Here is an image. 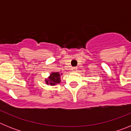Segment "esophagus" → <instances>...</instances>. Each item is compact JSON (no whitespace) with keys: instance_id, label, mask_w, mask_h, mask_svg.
Segmentation results:
<instances>
[{"instance_id":"1","label":"esophagus","mask_w":131,"mask_h":131,"mask_svg":"<svg viewBox=\"0 0 131 131\" xmlns=\"http://www.w3.org/2000/svg\"><path fill=\"white\" fill-rule=\"evenodd\" d=\"M71 70H72V71H73V72H77V68H75V67H74V68H72Z\"/></svg>"}]
</instances>
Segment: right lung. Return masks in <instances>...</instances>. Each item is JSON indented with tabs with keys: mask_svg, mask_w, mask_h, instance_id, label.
<instances>
[{
	"mask_svg": "<svg viewBox=\"0 0 131 131\" xmlns=\"http://www.w3.org/2000/svg\"><path fill=\"white\" fill-rule=\"evenodd\" d=\"M62 73L59 72H51L47 79H45V82L47 84L54 86L61 82V75Z\"/></svg>",
	"mask_w": 131,
	"mask_h": 131,
	"instance_id": "add662e5",
	"label": "right lung"
}]
</instances>
